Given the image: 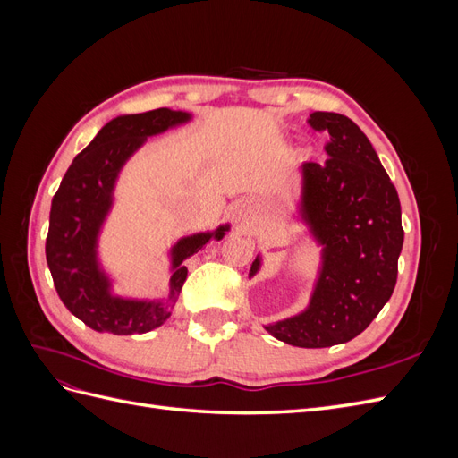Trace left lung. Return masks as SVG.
Returning <instances> with one entry per match:
<instances>
[{"mask_svg":"<svg viewBox=\"0 0 458 458\" xmlns=\"http://www.w3.org/2000/svg\"><path fill=\"white\" fill-rule=\"evenodd\" d=\"M308 122L328 133V158L301 164L300 217L323 246L321 271L310 306L266 330L298 348H330L361 335L392 298L405 233L397 191L357 123L318 110ZM259 267L258 256L250 276Z\"/></svg>","mask_w":458,"mask_h":458,"instance_id":"1","label":"left lung"}]
</instances>
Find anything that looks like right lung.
<instances>
[{
  "instance_id": "obj_1",
  "label": "right lung",
  "mask_w": 458,
  "mask_h": 458,
  "mask_svg": "<svg viewBox=\"0 0 458 458\" xmlns=\"http://www.w3.org/2000/svg\"><path fill=\"white\" fill-rule=\"evenodd\" d=\"M191 120L189 113L157 108L110 120L95 140L72 160L55 192L46 239V258L53 284L66 310L97 332L143 335L172 315L187 279L183 261L210 239H224L229 225L197 233L172 248L168 301L126 300L110 293V279L97 259V239L113 208V192L122 165L147 137Z\"/></svg>"
}]
</instances>
